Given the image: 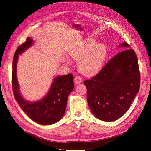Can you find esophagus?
I'll use <instances>...</instances> for the list:
<instances>
[{"instance_id":"obj_1","label":"esophagus","mask_w":151,"mask_h":151,"mask_svg":"<svg viewBox=\"0 0 151 151\" xmlns=\"http://www.w3.org/2000/svg\"><path fill=\"white\" fill-rule=\"evenodd\" d=\"M82 81H83V80H82V78H81L80 76H77L75 77V78H74V83L76 84H79L81 83Z\"/></svg>"}]
</instances>
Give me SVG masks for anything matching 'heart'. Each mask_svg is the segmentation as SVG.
<instances>
[{"instance_id": "b5f03b06", "label": "heart", "mask_w": 151, "mask_h": 151, "mask_svg": "<svg viewBox=\"0 0 151 151\" xmlns=\"http://www.w3.org/2000/svg\"><path fill=\"white\" fill-rule=\"evenodd\" d=\"M107 55V50L103 44H97L92 38L84 40L79 46L73 49L70 56L75 60H80L79 68L86 76H92L99 71Z\"/></svg>"}]
</instances>
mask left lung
Returning a JSON list of instances; mask_svg holds the SVG:
<instances>
[{"mask_svg": "<svg viewBox=\"0 0 151 151\" xmlns=\"http://www.w3.org/2000/svg\"><path fill=\"white\" fill-rule=\"evenodd\" d=\"M119 47L127 49L113 57L97 75L84 83L91 111L105 122L116 120L124 115L140 89V74L134 50L127 42Z\"/></svg>", "mask_w": 151, "mask_h": 151, "instance_id": "8db88e82", "label": "left lung"}]
</instances>
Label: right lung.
<instances>
[{"label":"right lung","mask_w":151,"mask_h":151,"mask_svg":"<svg viewBox=\"0 0 151 151\" xmlns=\"http://www.w3.org/2000/svg\"><path fill=\"white\" fill-rule=\"evenodd\" d=\"M33 40L29 37L18 47L14 56L12 72V86L14 98L19 106L32 120L40 125H48L58 122L65 112L68 96L74 89V76L72 74L56 77L48 93L35 102L26 101L19 92L16 76L18 55L32 46Z\"/></svg>","instance_id":"add662e5"}]
</instances>
